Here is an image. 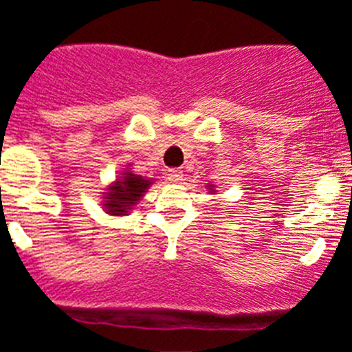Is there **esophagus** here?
Listing matches in <instances>:
<instances>
[{
  "mask_svg": "<svg viewBox=\"0 0 352 352\" xmlns=\"http://www.w3.org/2000/svg\"><path fill=\"white\" fill-rule=\"evenodd\" d=\"M166 175H168L170 182H182V179H184L182 170H177V168L168 170V173H166Z\"/></svg>",
  "mask_w": 352,
  "mask_h": 352,
  "instance_id": "1",
  "label": "esophagus"
}]
</instances>
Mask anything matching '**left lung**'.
<instances>
[{
	"instance_id": "obj_1",
	"label": "left lung",
	"mask_w": 352,
	"mask_h": 352,
	"mask_svg": "<svg viewBox=\"0 0 352 352\" xmlns=\"http://www.w3.org/2000/svg\"><path fill=\"white\" fill-rule=\"evenodd\" d=\"M210 189V192H215V189H213V186H206Z\"/></svg>"
}]
</instances>
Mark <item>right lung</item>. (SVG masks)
Masks as SVG:
<instances>
[{
  "label": "right lung",
  "mask_w": 352,
  "mask_h": 352,
  "mask_svg": "<svg viewBox=\"0 0 352 352\" xmlns=\"http://www.w3.org/2000/svg\"><path fill=\"white\" fill-rule=\"evenodd\" d=\"M151 184H153V179L147 180L126 170L121 173L120 179H116L113 186H109L107 192H104L102 205L109 215H128V212L146 195Z\"/></svg>",
  "instance_id": "add662e5"
}]
</instances>
